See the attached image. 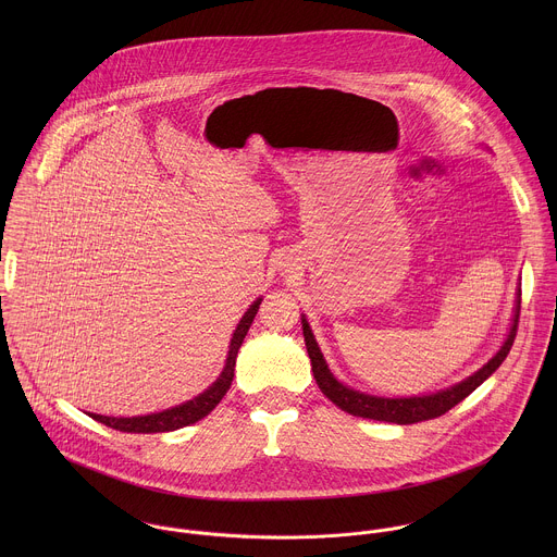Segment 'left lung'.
I'll return each mask as SVG.
<instances>
[{
	"label": "left lung",
	"instance_id": "obj_1",
	"mask_svg": "<svg viewBox=\"0 0 557 557\" xmlns=\"http://www.w3.org/2000/svg\"><path fill=\"white\" fill-rule=\"evenodd\" d=\"M519 311H521V285L517 287L515 311H512L508 334H506L502 347L495 351V356L488 362H484L476 373L466 377L463 382H459L450 388H444V391H437L431 395H418V397H377V395L360 393V391L338 382L319 349L318 338L311 330V323L307 321V315H302V334H305V343H307V351L311 358V367H313V375H315L319 391L336 407H341L343 411H347L351 416H360V418H369V420L413 424V422L431 420V418L446 413L457 403H461L468 395H472L484 380H488L499 369V364L506 360V356L515 343Z\"/></svg>",
	"mask_w": 557,
	"mask_h": 557
}]
</instances>
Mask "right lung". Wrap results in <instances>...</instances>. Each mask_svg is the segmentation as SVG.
<instances>
[{"label":"right lung","mask_w":557,"mask_h":557,"mask_svg":"<svg viewBox=\"0 0 557 557\" xmlns=\"http://www.w3.org/2000/svg\"><path fill=\"white\" fill-rule=\"evenodd\" d=\"M259 305H261V298H257L239 319V323L234 330V336H232V343H230L225 367H223L221 375L216 377V382L201 395H197L186 403H180L171 409H162V411L148 413V416H133V418H115V416H100V413H89V416L94 420H98L111 429L124 431V433H166V431H175V429L195 424L197 420L206 418L221 403V398L227 395V391L232 386L239 345H242L252 319L257 315Z\"/></svg>","instance_id":"1"}]
</instances>
